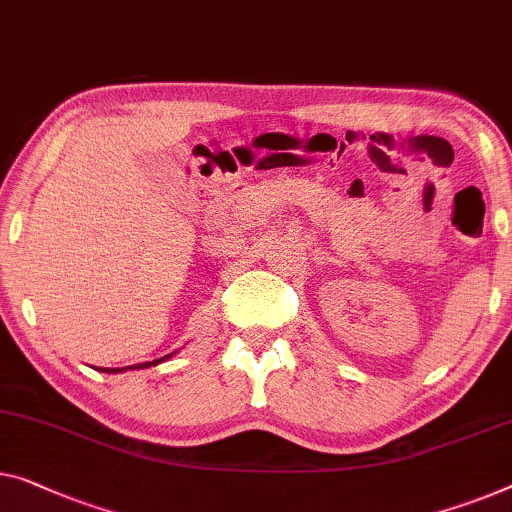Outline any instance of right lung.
Instances as JSON below:
<instances>
[{"instance_id":"add662e5","label":"right lung","mask_w":512,"mask_h":512,"mask_svg":"<svg viewBox=\"0 0 512 512\" xmlns=\"http://www.w3.org/2000/svg\"><path fill=\"white\" fill-rule=\"evenodd\" d=\"M172 354H167V356H163V358H156V361H149V363H140V365H131V370H140V368H149V365H158V363H163V361H167V358H170ZM126 368H103L101 372H110V375H117V372H124Z\"/></svg>"}]
</instances>
